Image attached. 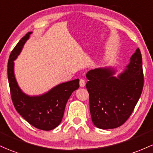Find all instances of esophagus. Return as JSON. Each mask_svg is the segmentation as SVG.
Listing matches in <instances>:
<instances>
[{
  "instance_id": "esophagus-1",
  "label": "esophagus",
  "mask_w": 153,
  "mask_h": 153,
  "mask_svg": "<svg viewBox=\"0 0 153 153\" xmlns=\"http://www.w3.org/2000/svg\"><path fill=\"white\" fill-rule=\"evenodd\" d=\"M85 85V80L83 79H80V87H84Z\"/></svg>"
}]
</instances>
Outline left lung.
Returning <instances> with one entry per match:
<instances>
[{"label":"left lung","mask_w":153,"mask_h":153,"mask_svg":"<svg viewBox=\"0 0 153 153\" xmlns=\"http://www.w3.org/2000/svg\"><path fill=\"white\" fill-rule=\"evenodd\" d=\"M110 68L91 70L86 74L92 122L101 129H111L125 123L139 101L144 85L142 59L139 48L117 77Z\"/></svg>","instance_id":"8db88e82"}]
</instances>
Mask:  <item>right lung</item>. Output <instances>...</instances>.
Masks as SVG:
<instances>
[{
    "mask_svg": "<svg viewBox=\"0 0 153 153\" xmlns=\"http://www.w3.org/2000/svg\"><path fill=\"white\" fill-rule=\"evenodd\" d=\"M31 34L32 32H29L20 40L8 59L7 71L11 100L16 111L30 125L41 130L50 131L61 123L68 99L79 88V79L60 83L42 95L25 94L15 78L14 61Z\"/></svg>",
    "mask_w": 153,
    "mask_h": 153,
    "instance_id": "add662e5",
    "label": "right lung"
}]
</instances>
